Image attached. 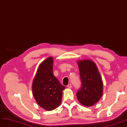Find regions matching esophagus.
Masks as SVG:
<instances>
[{"instance_id": "esophagus-1", "label": "esophagus", "mask_w": 127, "mask_h": 127, "mask_svg": "<svg viewBox=\"0 0 127 127\" xmlns=\"http://www.w3.org/2000/svg\"><path fill=\"white\" fill-rule=\"evenodd\" d=\"M71 87H72V85H71V84H69L67 85V88H71Z\"/></svg>"}]
</instances>
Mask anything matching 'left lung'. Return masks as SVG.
<instances>
[{"mask_svg":"<svg viewBox=\"0 0 127 127\" xmlns=\"http://www.w3.org/2000/svg\"><path fill=\"white\" fill-rule=\"evenodd\" d=\"M81 86L77 93L79 101L85 106L97 102L103 94V83L95 63L90 60L77 62Z\"/></svg>","mask_w":127,"mask_h":127,"instance_id":"obj_1","label":"left lung"}]
</instances>
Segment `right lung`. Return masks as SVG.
Returning <instances> with one entry per match:
<instances>
[{
    "mask_svg": "<svg viewBox=\"0 0 127 127\" xmlns=\"http://www.w3.org/2000/svg\"><path fill=\"white\" fill-rule=\"evenodd\" d=\"M53 58L49 57L38 66L32 83V93L37 104L44 109L51 111L61 103L64 86L53 75Z\"/></svg>",
    "mask_w": 127,
    "mask_h": 127,
    "instance_id": "add662e5",
    "label": "right lung"
}]
</instances>
